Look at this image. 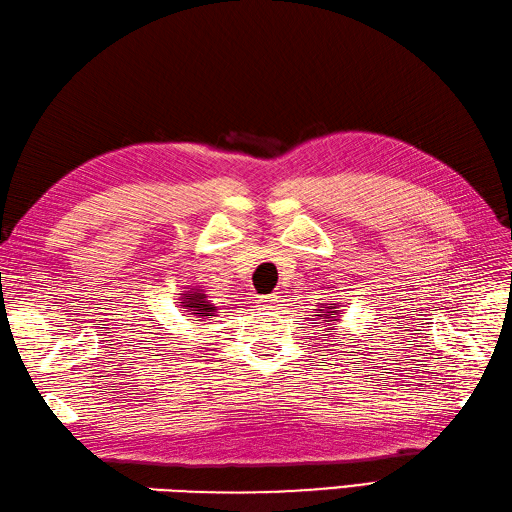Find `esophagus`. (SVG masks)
Listing matches in <instances>:
<instances>
[{"label": "esophagus", "instance_id": "34e87169", "mask_svg": "<svg viewBox=\"0 0 512 512\" xmlns=\"http://www.w3.org/2000/svg\"><path fill=\"white\" fill-rule=\"evenodd\" d=\"M258 302H263V304H274V302H278V295H276V293H269V295H260V298H258Z\"/></svg>", "mask_w": 512, "mask_h": 512}]
</instances>
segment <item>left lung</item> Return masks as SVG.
Masks as SVG:
<instances>
[{"label":"left lung","mask_w":512,"mask_h":512,"mask_svg":"<svg viewBox=\"0 0 512 512\" xmlns=\"http://www.w3.org/2000/svg\"><path fill=\"white\" fill-rule=\"evenodd\" d=\"M320 311L324 313V315H320V317H326V322H328V320H331V317H333V315H337V313H335V309H328V306H322V309H320ZM331 322H335V320H331Z\"/></svg>","instance_id":"8db88e82"}]
</instances>
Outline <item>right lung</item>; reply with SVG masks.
Instances as JSON below:
<instances>
[{
	"instance_id": "right-lung-1",
	"label": "right lung",
	"mask_w": 512,
	"mask_h": 512,
	"mask_svg": "<svg viewBox=\"0 0 512 512\" xmlns=\"http://www.w3.org/2000/svg\"><path fill=\"white\" fill-rule=\"evenodd\" d=\"M184 306H188L190 311H197V315H210L214 311L212 304L203 302V293H199V289L184 293Z\"/></svg>"
}]
</instances>
